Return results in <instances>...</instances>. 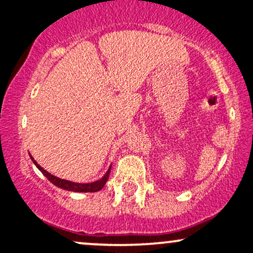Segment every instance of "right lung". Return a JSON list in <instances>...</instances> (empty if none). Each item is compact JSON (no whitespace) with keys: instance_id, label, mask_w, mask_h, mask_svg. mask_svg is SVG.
Here are the masks:
<instances>
[{"instance_id":"obj_1","label":"right lung","mask_w":253,"mask_h":253,"mask_svg":"<svg viewBox=\"0 0 253 253\" xmlns=\"http://www.w3.org/2000/svg\"><path fill=\"white\" fill-rule=\"evenodd\" d=\"M30 157H31L32 162L34 163V165H36L38 169L42 171V175H45L46 178H47L48 181L52 183V184H54L56 187L60 188V189L75 191V193H95V191L101 190L104 187V184H106L107 179H108V177H109L110 169H112V165H110V167L108 168V170H107V172L104 173V175L101 177L100 179H97V181L90 182V183H77V182H71V181H68V179H63V178H59V177H57V176L51 175L50 172H47V171L43 169V168L40 167V165L38 164L36 161H34V158L32 157L31 153H30Z\"/></svg>"}]
</instances>
